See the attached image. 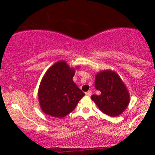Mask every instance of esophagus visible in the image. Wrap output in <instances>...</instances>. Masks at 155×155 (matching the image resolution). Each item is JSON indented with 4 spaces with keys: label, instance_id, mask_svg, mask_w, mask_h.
<instances>
[{
    "label": "esophagus",
    "instance_id": "1",
    "mask_svg": "<svg viewBox=\"0 0 155 155\" xmlns=\"http://www.w3.org/2000/svg\"><path fill=\"white\" fill-rule=\"evenodd\" d=\"M85 95H86L87 96H91L92 95V91L91 90H89V91H87L85 93Z\"/></svg>",
    "mask_w": 155,
    "mask_h": 155
}]
</instances>
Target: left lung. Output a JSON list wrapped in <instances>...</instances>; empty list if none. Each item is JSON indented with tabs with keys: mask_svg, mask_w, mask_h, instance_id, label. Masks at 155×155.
<instances>
[{
	"mask_svg": "<svg viewBox=\"0 0 155 155\" xmlns=\"http://www.w3.org/2000/svg\"><path fill=\"white\" fill-rule=\"evenodd\" d=\"M95 87L101 92V95H92L91 99L106 114L117 117L128 106V90L116 72L106 70L97 73L95 76Z\"/></svg>",
	"mask_w": 155,
	"mask_h": 155,
	"instance_id": "left-lung-1",
	"label": "left lung"
}]
</instances>
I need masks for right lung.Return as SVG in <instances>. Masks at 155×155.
Here are the masks:
<instances>
[{"label": "right lung", "mask_w": 155, "mask_h": 155, "mask_svg": "<svg viewBox=\"0 0 155 155\" xmlns=\"http://www.w3.org/2000/svg\"><path fill=\"white\" fill-rule=\"evenodd\" d=\"M75 70L65 61H59L48 69L41 81L38 100L46 114L63 118L74 111L84 93L73 81Z\"/></svg>", "instance_id": "right-lung-1"}]
</instances>
